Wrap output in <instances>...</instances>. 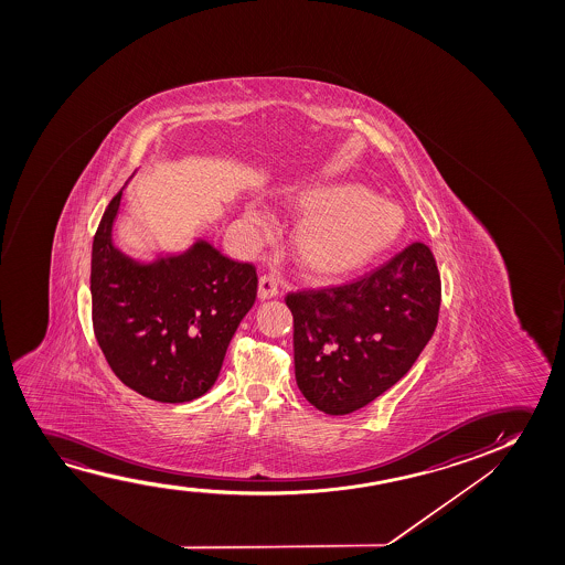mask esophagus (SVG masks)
I'll return each instance as SVG.
<instances>
[{"mask_svg": "<svg viewBox=\"0 0 565 565\" xmlns=\"http://www.w3.org/2000/svg\"><path fill=\"white\" fill-rule=\"evenodd\" d=\"M278 289V278L274 274H264L263 278L258 279V297L260 299L276 297Z\"/></svg>", "mask_w": 565, "mask_h": 565, "instance_id": "esophagus-1", "label": "esophagus"}]
</instances>
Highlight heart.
<instances>
[{"mask_svg":"<svg viewBox=\"0 0 565 565\" xmlns=\"http://www.w3.org/2000/svg\"><path fill=\"white\" fill-rule=\"evenodd\" d=\"M287 204L307 212L295 225V258L302 268L338 278L361 270L394 245L405 214L395 202L361 185H312L289 191ZM248 224L266 225L263 210H247Z\"/></svg>","mask_w":565,"mask_h":565,"instance_id":"1","label":"heart"}]
</instances>
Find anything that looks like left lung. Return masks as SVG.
<instances>
[{"mask_svg": "<svg viewBox=\"0 0 565 565\" xmlns=\"http://www.w3.org/2000/svg\"><path fill=\"white\" fill-rule=\"evenodd\" d=\"M440 301V274L425 243L351 284L287 294L301 394L328 415L374 402L433 338Z\"/></svg>", "mask_w": 565, "mask_h": 565, "instance_id": "obj_1", "label": "left lung"}]
</instances>
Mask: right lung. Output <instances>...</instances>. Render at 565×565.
I'll return each mask as SVG.
<instances>
[{
	"instance_id": "right-lung-1",
	"label": "right lung",
	"mask_w": 565,
	"mask_h": 565,
	"mask_svg": "<svg viewBox=\"0 0 565 565\" xmlns=\"http://www.w3.org/2000/svg\"><path fill=\"white\" fill-rule=\"evenodd\" d=\"M121 194L93 241L94 335L125 386L154 402H193L214 386L233 333L255 305L256 268L202 239L183 255L132 260L111 239Z\"/></svg>"
}]
</instances>
